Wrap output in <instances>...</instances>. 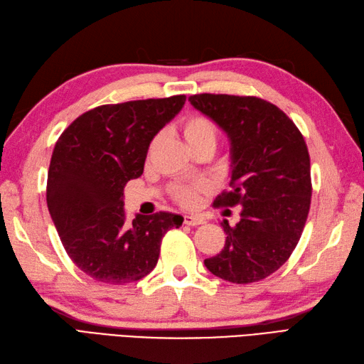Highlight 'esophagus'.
<instances>
[{"instance_id": "obj_1", "label": "esophagus", "mask_w": 364, "mask_h": 364, "mask_svg": "<svg viewBox=\"0 0 364 364\" xmlns=\"http://www.w3.org/2000/svg\"><path fill=\"white\" fill-rule=\"evenodd\" d=\"M183 222H184V225H188V226H198V225L205 223V220H203V218L193 217V215H184L183 217Z\"/></svg>"}]
</instances>
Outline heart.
I'll return each instance as SVG.
<instances>
[{"label":"heart","instance_id":"obj_1","mask_svg":"<svg viewBox=\"0 0 364 364\" xmlns=\"http://www.w3.org/2000/svg\"><path fill=\"white\" fill-rule=\"evenodd\" d=\"M181 130L186 141L191 144V147L200 146L205 142H213L217 146L218 141V127L213 119L203 114H189L186 116L181 122ZM205 192V186L193 184V186H176L173 196L176 201L184 208H193L198 205L201 193Z\"/></svg>","mask_w":364,"mask_h":364}]
</instances>
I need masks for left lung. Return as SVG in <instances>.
Returning <instances> with one entry per match:
<instances>
[{
	"instance_id": "1",
	"label": "left lung",
	"mask_w": 364,
	"mask_h": 364,
	"mask_svg": "<svg viewBox=\"0 0 364 364\" xmlns=\"http://www.w3.org/2000/svg\"><path fill=\"white\" fill-rule=\"evenodd\" d=\"M189 100L231 139V191L214 205L242 206L237 225L223 220L225 247L205 265L232 284L262 281L289 260L307 222V144L281 108L260 97L203 92Z\"/></svg>"
}]
</instances>
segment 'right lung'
Masks as SVG:
<instances>
[{
    "label": "right lung",
    "mask_w": 364,
    "mask_h": 364,
    "mask_svg": "<svg viewBox=\"0 0 364 364\" xmlns=\"http://www.w3.org/2000/svg\"><path fill=\"white\" fill-rule=\"evenodd\" d=\"M186 102L178 95L90 109L66 127L50 156L49 214L68 256L95 281L124 285L155 268L164 234L181 226L171 213L127 223L124 188L144 172L151 139Z\"/></svg>",
    "instance_id": "1"
}]
</instances>
